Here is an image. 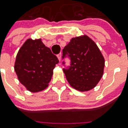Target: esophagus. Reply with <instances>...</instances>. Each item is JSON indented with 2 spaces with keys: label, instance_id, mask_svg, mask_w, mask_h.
I'll use <instances>...</instances> for the list:
<instances>
[{
  "label": "esophagus",
  "instance_id": "esophagus-1",
  "mask_svg": "<svg viewBox=\"0 0 128 128\" xmlns=\"http://www.w3.org/2000/svg\"><path fill=\"white\" fill-rule=\"evenodd\" d=\"M57 57H58V60L60 61V59H61V53H59L58 56H57Z\"/></svg>",
  "mask_w": 128,
  "mask_h": 128
}]
</instances>
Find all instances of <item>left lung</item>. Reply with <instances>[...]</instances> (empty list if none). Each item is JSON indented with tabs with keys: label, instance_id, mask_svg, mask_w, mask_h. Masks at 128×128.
Wrapping results in <instances>:
<instances>
[{
	"label": "left lung",
	"instance_id": "obj_1",
	"mask_svg": "<svg viewBox=\"0 0 128 128\" xmlns=\"http://www.w3.org/2000/svg\"><path fill=\"white\" fill-rule=\"evenodd\" d=\"M66 56L71 63L63 72L70 86L80 92L94 88L100 80L105 67L104 57L96 42L86 35L72 38L62 50V58Z\"/></svg>",
	"mask_w": 128,
	"mask_h": 128
}]
</instances>
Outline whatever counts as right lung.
<instances>
[{
  "instance_id": "right-lung-1",
  "label": "right lung",
  "mask_w": 128,
  "mask_h": 128,
  "mask_svg": "<svg viewBox=\"0 0 128 128\" xmlns=\"http://www.w3.org/2000/svg\"><path fill=\"white\" fill-rule=\"evenodd\" d=\"M59 60L41 39H28L18 52L14 69L20 83L28 90H45L51 80Z\"/></svg>"
}]
</instances>
